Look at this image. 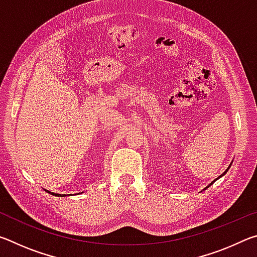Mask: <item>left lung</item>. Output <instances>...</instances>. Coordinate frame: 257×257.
Listing matches in <instances>:
<instances>
[{
    "label": "left lung",
    "instance_id": "1",
    "mask_svg": "<svg viewBox=\"0 0 257 257\" xmlns=\"http://www.w3.org/2000/svg\"><path fill=\"white\" fill-rule=\"evenodd\" d=\"M230 165H231V164H230ZM229 168H230V167H229ZM229 168H228V169H227V170H225V171H224V172H223V173H222V175H221V176H220V177H222V176H223V175H225V173H227V171H228V170H229ZM220 177H219V178H220ZM216 179H217V178H216ZM216 179H215V180H216ZM215 180H214V181H215ZM214 181H213V182H214ZM213 182H211V184H210V185H208V186H207V187H206V188H208V187H210V186H211V185H212V184H213ZM206 188H205V189H206Z\"/></svg>",
    "mask_w": 257,
    "mask_h": 257
}]
</instances>
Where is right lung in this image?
<instances>
[{
    "instance_id": "right-lung-1",
    "label": "right lung",
    "mask_w": 257,
    "mask_h": 257,
    "mask_svg": "<svg viewBox=\"0 0 257 257\" xmlns=\"http://www.w3.org/2000/svg\"><path fill=\"white\" fill-rule=\"evenodd\" d=\"M45 191H47V193H50L51 195H53V196H60V197H63V196H66V195H62V194H55V193H51V191L46 190V189H45Z\"/></svg>"
}]
</instances>
